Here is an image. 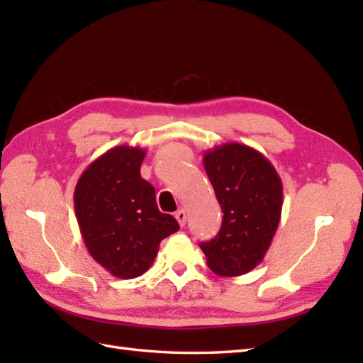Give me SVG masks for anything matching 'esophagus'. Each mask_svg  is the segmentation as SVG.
<instances>
[{
	"label": "esophagus",
	"instance_id": "esophagus-1",
	"mask_svg": "<svg viewBox=\"0 0 363 363\" xmlns=\"http://www.w3.org/2000/svg\"><path fill=\"white\" fill-rule=\"evenodd\" d=\"M174 217H176L177 223H179L181 226L186 225V221H187V213H186V211H184V209L177 211V212H176V215H174Z\"/></svg>",
	"mask_w": 363,
	"mask_h": 363
}]
</instances>
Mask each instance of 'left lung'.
<instances>
[{"mask_svg": "<svg viewBox=\"0 0 363 363\" xmlns=\"http://www.w3.org/2000/svg\"><path fill=\"white\" fill-rule=\"evenodd\" d=\"M204 168L223 211L220 233L199 243L215 274L256 268L272 245L282 211V181L264 154L242 143L204 152Z\"/></svg>", "mask_w": 363, "mask_h": 363, "instance_id": "obj_1", "label": "left lung"}]
</instances>
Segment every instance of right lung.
<instances>
[{"instance_id":"right-lung-1","label":"right lung","mask_w":363,"mask_h":363,"mask_svg":"<svg viewBox=\"0 0 363 363\" xmlns=\"http://www.w3.org/2000/svg\"><path fill=\"white\" fill-rule=\"evenodd\" d=\"M146 151L120 145L95 159L74 187V212L90 256L120 279L142 276L159 245L179 229L162 213L156 190L140 176Z\"/></svg>"}]
</instances>
